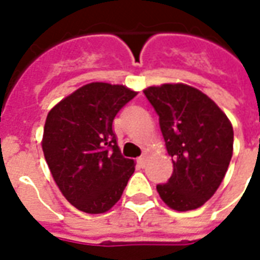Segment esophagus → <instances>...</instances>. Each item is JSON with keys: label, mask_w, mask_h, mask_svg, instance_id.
Masks as SVG:
<instances>
[{"label": "esophagus", "mask_w": 260, "mask_h": 260, "mask_svg": "<svg viewBox=\"0 0 260 260\" xmlns=\"http://www.w3.org/2000/svg\"><path fill=\"white\" fill-rule=\"evenodd\" d=\"M146 160H147V153H143L141 157L138 158V163H139V166H141V167H145Z\"/></svg>", "instance_id": "34e87169"}]
</instances>
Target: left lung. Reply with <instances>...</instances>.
<instances>
[{
  "mask_svg": "<svg viewBox=\"0 0 260 260\" xmlns=\"http://www.w3.org/2000/svg\"><path fill=\"white\" fill-rule=\"evenodd\" d=\"M158 115L173 175L157 185L163 202L178 212L205 205L221 184L233 156L234 131L227 115L205 93L184 83L143 90Z\"/></svg>",
  "mask_w": 260,
  "mask_h": 260,
  "instance_id": "left-lung-1",
  "label": "left lung"
}]
</instances>
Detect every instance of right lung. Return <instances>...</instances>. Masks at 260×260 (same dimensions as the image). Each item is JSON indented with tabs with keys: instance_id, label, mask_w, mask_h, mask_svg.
Listing matches in <instances>:
<instances>
[{
	"instance_id": "right-lung-1",
	"label": "right lung",
	"mask_w": 260,
	"mask_h": 260,
	"mask_svg": "<svg viewBox=\"0 0 260 260\" xmlns=\"http://www.w3.org/2000/svg\"><path fill=\"white\" fill-rule=\"evenodd\" d=\"M136 94L122 85L93 82L48 113L42 141L44 157L65 199L82 212L110 210L135 171L134 160L119 152L113 121Z\"/></svg>"
}]
</instances>
